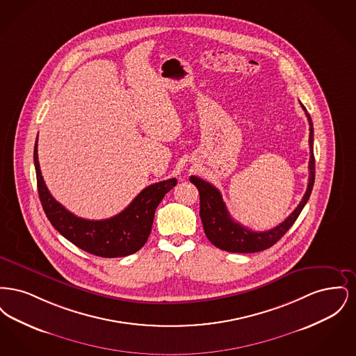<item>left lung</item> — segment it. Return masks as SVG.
Listing matches in <instances>:
<instances>
[{
  "label": "left lung",
  "mask_w": 356,
  "mask_h": 356,
  "mask_svg": "<svg viewBox=\"0 0 356 356\" xmlns=\"http://www.w3.org/2000/svg\"><path fill=\"white\" fill-rule=\"evenodd\" d=\"M305 109V105H302ZM305 116L309 122V177L308 186L305 191L302 202L295 208V211L288 216L286 220L280 222L277 227L264 231L256 232L237 221L234 220L222 202L221 193L218 188L197 176H191L189 180L195 184L200 193V218L203 222L204 232L208 240L218 248L228 252L236 254H252L264 251L279 241L292 224L299 218L305 204L309 199L315 183V157H314V124L311 116L305 111Z\"/></svg>",
  "instance_id": "left-lung-1"
}]
</instances>
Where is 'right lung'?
Here are the masks:
<instances>
[{"label": "right lung", "instance_id": "right-lung-1", "mask_svg": "<svg viewBox=\"0 0 356 356\" xmlns=\"http://www.w3.org/2000/svg\"><path fill=\"white\" fill-rule=\"evenodd\" d=\"M33 160L38 196L48 220L76 247L100 257H124L137 252L152 231L157 205L177 184L175 177L154 183L144 188L119 215L105 220H88L69 212L51 196L40 170L37 141Z\"/></svg>", "mask_w": 356, "mask_h": 356}]
</instances>
